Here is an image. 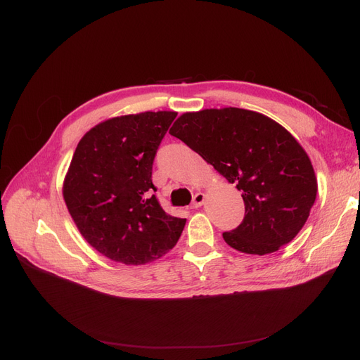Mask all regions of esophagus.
Instances as JSON below:
<instances>
[{"mask_svg": "<svg viewBox=\"0 0 360 360\" xmlns=\"http://www.w3.org/2000/svg\"><path fill=\"white\" fill-rule=\"evenodd\" d=\"M204 200H205V197H204V194L202 193H197L194 197H193V209H198V207H201L202 204H204Z\"/></svg>", "mask_w": 360, "mask_h": 360, "instance_id": "obj_1", "label": "esophagus"}]
</instances>
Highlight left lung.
Listing matches in <instances>:
<instances>
[{"instance_id":"8db88e82","label":"left lung","mask_w":360,"mask_h":360,"mask_svg":"<svg viewBox=\"0 0 360 360\" xmlns=\"http://www.w3.org/2000/svg\"><path fill=\"white\" fill-rule=\"evenodd\" d=\"M242 193L245 217L224 242L245 254H271L304 228L316 197L314 167L288 129L239 109L186 112L169 131Z\"/></svg>"}]
</instances>
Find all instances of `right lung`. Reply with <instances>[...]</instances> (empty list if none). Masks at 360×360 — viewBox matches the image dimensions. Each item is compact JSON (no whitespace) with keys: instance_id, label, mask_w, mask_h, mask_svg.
Listing matches in <instances>:
<instances>
[{"instance_id":"add662e5","label":"right lung","mask_w":360,"mask_h":360,"mask_svg":"<svg viewBox=\"0 0 360 360\" xmlns=\"http://www.w3.org/2000/svg\"><path fill=\"white\" fill-rule=\"evenodd\" d=\"M176 112H143L101 122L77 144L64 200L80 233L112 261L140 266L172 250L186 219L167 214L151 170Z\"/></svg>"}]
</instances>
